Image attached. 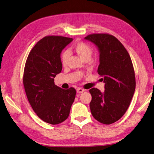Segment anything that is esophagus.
<instances>
[{"label":"esophagus","mask_w":154,"mask_h":154,"mask_svg":"<svg viewBox=\"0 0 154 154\" xmlns=\"http://www.w3.org/2000/svg\"><path fill=\"white\" fill-rule=\"evenodd\" d=\"M76 91H77V93H78V94H82L85 91V90H83L82 88H77Z\"/></svg>","instance_id":"obj_1"}]
</instances>
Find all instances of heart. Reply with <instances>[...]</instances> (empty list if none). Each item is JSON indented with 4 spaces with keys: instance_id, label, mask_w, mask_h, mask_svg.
Masks as SVG:
<instances>
[{
    "instance_id": "1",
    "label": "heart",
    "mask_w": 154,
    "mask_h": 154,
    "mask_svg": "<svg viewBox=\"0 0 154 154\" xmlns=\"http://www.w3.org/2000/svg\"><path fill=\"white\" fill-rule=\"evenodd\" d=\"M71 51L76 53L83 60L85 59H89L92 53L91 47L85 42H78V43L74 45L71 49ZM68 58V53L67 51L63 52L61 55V62L63 66H66L67 64Z\"/></svg>"
}]
</instances>
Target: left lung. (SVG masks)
I'll return each instance as SVG.
<instances>
[{
	"label": "left lung",
	"mask_w": 154,
	"mask_h": 154,
	"mask_svg": "<svg viewBox=\"0 0 154 154\" xmlns=\"http://www.w3.org/2000/svg\"><path fill=\"white\" fill-rule=\"evenodd\" d=\"M85 39L98 48L97 72L105 83L104 92L96 88L89 92L94 118L104 124H111L122 118L128 109L135 91L136 79L129 53L120 41L108 34H92Z\"/></svg>",
	"instance_id": "obj_1"
}]
</instances>
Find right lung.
<instances>
[{
    "label": "right lung",
    "mask_w": 154,
    "mask_h": 154,
    "mask_svg": "<svg viewBox=\"0 0 154 154\" xmlns=\"http://www.w3.org/2000/svg\"><path fill=\"white\" fill-rule=\"evenodd\" d=\"M73 39L49 35L39 41L26 59L23 77L25 91L34 112L46 123L56 125L69 115L76 90L57 87L54 78L61 72L60 54Z\"/></svg>",
    "instance_id": "1"
}]
</instances>
